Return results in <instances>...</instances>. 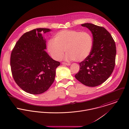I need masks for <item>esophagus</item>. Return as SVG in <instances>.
<instances>
[{
    "label": "esophagus",
    "mask_w": 129,
    "mask_h": 129,
    "mask_svg": "<svg viewBox=\"0 0 129 129\" xmlns=\"http://www.w3.org/2000/svg\"><path fill=\"white\" fill-rule=\"evenodd\" d=\"M62 64L66 65H67V66H69V65H71L70 63H65V62H62Z\"/></svg>",
    "instance_id": "34e87169"
}]
</instances>
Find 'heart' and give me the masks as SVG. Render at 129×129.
<instances>
[{
    "mask_svg": "<svg viewBox=\"0 0 129 129\" xmlns=\"http://www.w3.org/2000/svg\"><path fill=\"white\" fill-rule=\"evenodd\" d=\"M93 46V38L88 32L64 30L57 32L54 39L47 42V50L52 57L59 60L65 51V60L80 62L90 55Z\"/></svg>",
    "mask_w": 129,
    "mask_h": 129,
    "instance_id": "b5f03b06",
    "label": "heart"
}]
</instances>
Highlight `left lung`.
I'll return each mask as SVG.
<instances>
[{"label":"left lung","mask_w":129,"mask_h":129,"mask_svg":"<svg viewBox=\"0 0 129 129\" xmlns=\"http://www.w3.org/2000/svg\"><path fill=\"white\" fill-rule=\"evenodd\" d=\"M81 25L91 32L93 46L89 56L79 63L80 70L75 77L87 86L96 87L105 82L114 70L116 44L110 33L103 27L88 23Z\"/></svg>","instance_id":"1"}]
</instances>
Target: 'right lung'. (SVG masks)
I'll return each instance as SVG.
<instances>
[{
    "label": "right lung",
    "instance_id": "obj_1",
    "mask_svg": "<svg viewBox=\"0 0 129 129\" xmlns=\"http://www.w3.org/2000/svg\"><path fill=\"white\" fill-rule=\"evenodd\" d=\"M51 30L36 28L25 33L11 54L10 66L13 79L23 91L37 95L46 91L55 80L56 69L60 64L45 51L42 36Z\"/></svg>",
    "mask_w": 129,
    "mask_h": 129
}]
</instances>
